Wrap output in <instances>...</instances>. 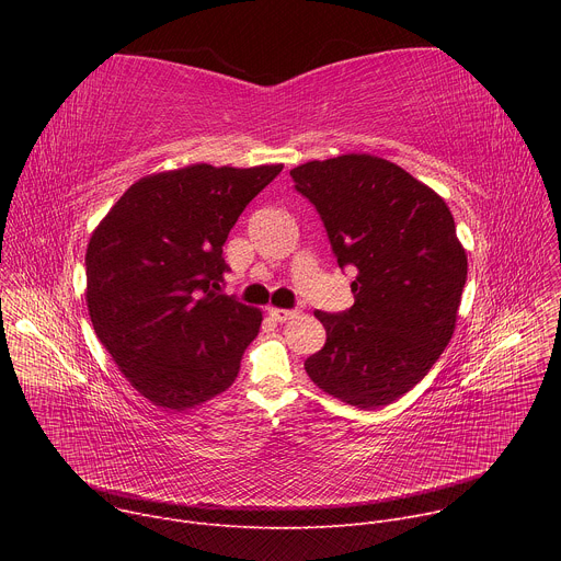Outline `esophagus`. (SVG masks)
<instances>
[{"label":"esophagus","mask_w":561,"mask_h":561,"mask_svg":"<svg viewBox=\"0 0 561 561\" xmlns=\"http://www.w3.org/2000/svg\"><path fill=\"white\" fill-rule=\"evenodd\" d=\"M268 314L275 319V322L284 324V322H288V319L297 317L299 312H297V310H288V308H277V306H271V308H268Z\"/></svg>","instance_id":"34e87169"}]
</instances>
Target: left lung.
Returning a JSON list of instances; mask_svg holds the SVG:
<instances>
[{"mask_svg": "<svg viewBox=\"0 0 561 561\" xmlns=\"http://www.w3.org/2000/svg\"><path fill=\"white\" fill-rule=\"evenodd\" d=\"M329 230L340 266H355V304L314 310L324 348L304 364L327 394L373 411L409 392L448 346L468 273L444 197L368 152L290 171Z\"/></svg>", "mask_w": 561, "mask_h": 561, "instance_id": "obj_1", "label": "left lung"}]
</instances>
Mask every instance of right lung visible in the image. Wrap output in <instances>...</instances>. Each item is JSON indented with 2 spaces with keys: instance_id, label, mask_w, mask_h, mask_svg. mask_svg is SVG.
Instances as JSON below:
<instances>
[{
  "instance_id": "right-lung-1",
  "label": "right lung",
  "mask_w": 561,
  "mask_h": 561,
  "mask_svg": "<svg viewBox=\"0 0 561 561\" xmlns=\"http://www.w3.org/2000/svg\"><path fill=\"white\" fill-rule=\"evenodd\" d=\"M284 164H193L137 180L87 249V306L98 340L130 386L167 411L232 386L262 310L221 293V247Z\"/></svg>"
}]
</instances>
